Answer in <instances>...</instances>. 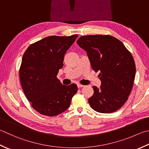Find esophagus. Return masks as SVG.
Segmentation results:
<instances>
[{
    "mask_svg": "<svg viewBox=\"0 0 149 149\" xmlns=\"http://www.w3.org/2000/svg\"><path fill=\"white\" fill-rule=\"evenodd\" d=\"M84 86L83 84H77V87L78 88H82V87Z\"/></svg>",
    "mask_w": 149,
    "mask_h": 149,
    "instance_id": "1",
    "label": "esophagus"
}]
</instances>
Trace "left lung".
Returning <instances> with one entry per match:
<instances>
[{
  "mask_svg": "<svg viewBox=\"0 0 149 149\" xmlns=\"http://www.w3.org/2000/svg\"><path fill=\"white\" fill-rule=\"evenodd\" d=\"M77 43L86 52L92 69L100 72L101 86H93L90 107L100 113L116 111L127 101L134 81L132 54L120 40L109 35L82 36Z\"/></svg>",
  "mask_w": 149,
  "mask_h": 149,
  "instance_id": "obj_1",
  "label": "left lung"
}]
</instances>
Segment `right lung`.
Returning a JSON list of instances; mask_svg holds the SVG:
<instances>
[{
	"instance_id": "1",
	"label": "right lung",
	"mask_w": 149,
	"mask_h": 149,
	"mask_svg": "<svg viewBox=\"0 0 149 149\" xmlns=\"http://www.w3.org/2000/svg\"><path fill=\"white\" fill-rule=\"evenodd\" d=\"M77 37H45L31 44L23 55L20 83L31 107L40 114L52 117L65 112L77 92L76 84L64 85L57 77L65 54Z\"/></svg>"
}]
</instances>
